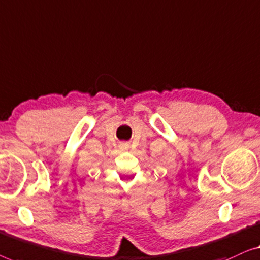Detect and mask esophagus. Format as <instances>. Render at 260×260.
Masks as SVG:
<instances>
[{"instance_id": "obj_1", "label": "esophagus", "mask_w": 260, "mask_h": 260, "mask_svg": "<svg viewBox=\"0 0 260 260\" xmlns=\"http://www.w3.org/2000/svg\"><path fill=\"white\" fill-rule=\"evenodd\" d=\"M122 148H125V149H127V145L125 144V145H122Z\"/></svg>"}]
</instances>
